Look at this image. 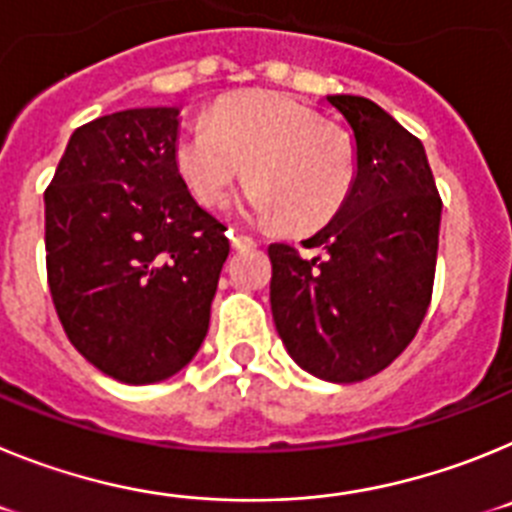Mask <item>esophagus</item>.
<instances>
[{
  "mask_svg": "<svg viewBox=\"0 0 512 512\" xmlns=\"http://www.w3.org/2000/svg\"><path fill=\"white\" fill-rule=\"evenodd\" d=\"M230 246L235 248V251H248V248H253L256 246V241H253L251 235H243V233H233V230H230Z\"/></svg>",
  "mask_w": 512,
  "mask_h": 512,
  "instance_id": "obj_1",
  "label": "esophagus"
}]
</instances>
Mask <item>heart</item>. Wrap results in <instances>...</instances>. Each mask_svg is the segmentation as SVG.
I'll use <instances>...</instances> for the list:
<instances>
[{"instance_id":"b5f03b06","label":"heart","mask_w":512,"mask_h":512,"mask_svg":"<svg viewBox=\"0 0 512 512\" xmlns=\"http://www.w3.org/2000/svg\"><path fill=\"white\" fill-rule=\"evenodd\" d=\"M174 166L189 194L220 207L248 171L243 210L292 230H315L341 212L356 182V156L341 130L282 92L230 97L210 122L189 125L174 143Z\"/></svg>"}]
</instances>
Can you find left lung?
<instances>
[{
  "mask_svg": "<svg viewBox=\"0 0 512 512\" xmlns=\"http://www.w3.org/2000/svg\"><path fill=\"white\" fill-rule=\"evenodd\" d=\"M325 102L351 128L356 182L346 205L302 241L271 243V315L287 354L312 377L351 384L408 348L431 305L441 197L425 148L372 99Z\"/></svg>",
  "mask_w": 512,
  "mask_h": 512,
  "instance_id": "obj_1",
  "label": "left lung"
}]
</instances>
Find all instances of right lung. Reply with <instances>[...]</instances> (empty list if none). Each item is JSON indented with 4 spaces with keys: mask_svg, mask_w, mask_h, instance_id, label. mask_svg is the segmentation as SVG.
Masks as SVG:
<instances>
[{
    "mask_svg": "<svg viewBox=\"0 0 512 512\" xmlns=\"http://www.w3.org/2000/svg\"><path fill=\"white\" fill-rule=\"evenodd\" d=\"M179 107L104 115L71 135L45 189V266L58 320L99 372L169 379L194 359L230 253L174 166Z\"/></svg>",
    "mask_w": 512,
    "mask_h": 512,
    "instance_id": "add662e5",
    "label": "right lung"
}]
</instances>
